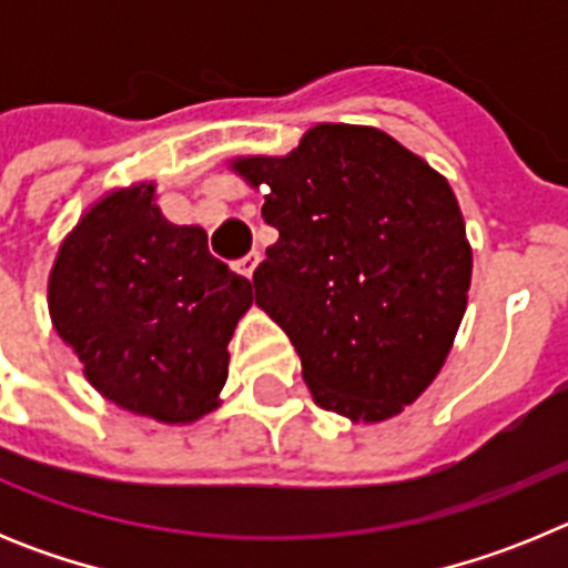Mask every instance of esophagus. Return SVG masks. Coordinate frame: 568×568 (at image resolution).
Masks as SVG:
<instances>
[{
	"mask_svg": "<svg viewBox=\"0 0 568 568\" xmlns=\"http://www.w3.org/2000/svg\"><path fill=\"white\" fill-rule=\"evenodd\" d=\"M258 261H261V253H258V250H253V253H247L244 258L235 261V270H239L244 278H253L255 267H258Z\"/></svg>",
	"mask_w": 568,
	"mask_h": 568,
	"instance_id": "esophagus-1",
	"label": "esophagus"
}]
</instances>
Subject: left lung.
I'll list each match as a JSON object with an SVG mask.
<instances>
[{"label":"left lung","mask_w":568,"mask_h":568,"mask_svg":"<svg viewBox=\"0 0 568 568\" xmlns=\"http://www.w3.org/2000/svg\"><path fill=\"white\" fill-rule=\"evenodd\" d=\"M278 230L255 304L293 341L313 400L349 420L404 413L453 349L471 281L458 199L364 124H315L287 155H239Z\"/></svg>","instance_id":"obj_1"}]
</instances>
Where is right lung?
Here are the masks:
<instances>
[{"mask_svg": "<svg viewBox=\"0 0 568 568\" xmlns=\"http://www.w3.org/2000/svg\"><path fill=\"white\" fill-rule=\"evenodd\" d=\"M250 304V281L210 255L202 227L164 219L153 182L90 204L48 275L50 321L84 378L162 424L219 409L227 344Z\"/></svg>", "mask_w": 568, "mask_h": 568, "instance_id": "1", "label": "right lung"}]
</instances>
